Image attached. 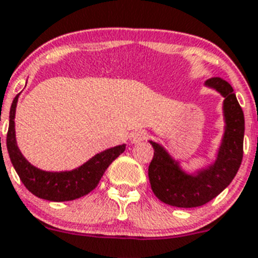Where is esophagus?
Instances as JSON below:
<instances>
[{"mask_svg": "<svg viewBox=\"0 0 258 258\" xmlns=\"http://www.w3.org/2000/svg\"><path fill=\"white\" fill-rule=\"evenodd\" d=\"M148 139V134L145 131H136L132 134L131 136V143L132 144H139L141 141L146 140Z\"/></svg>", "mask_w": 258, "mask_h": 258, "instance_id": "34e87169", "label": "esophagus"}]
</instances>
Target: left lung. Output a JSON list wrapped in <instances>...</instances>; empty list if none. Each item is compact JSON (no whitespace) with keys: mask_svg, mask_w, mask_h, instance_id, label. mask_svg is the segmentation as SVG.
<instances>
[{"mask_svg":"<svg viewBox=\"0 0 258 258\" xmlns=\"http://www.w3.org/2000/svg\"><path fill=\"white\" fill-rule=\"evenodd\" d=\"M224 96V136L214 164L196 174H188L162 145L150 141L154 156L149 165V180L154 195L175 208H197L215 199L237 174L243 158L244 114L229 83L211 78L205 83Z\"/></svg>","mask_w":258,"mask_h":258,"instance_id":"1","label":"left lung"}]
</instances>
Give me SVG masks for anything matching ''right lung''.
Here are the masks:
<instances>
[{"label":"right lung","mask_w":258,"mask_h":258,"mask_svg":"<svg viewBox=\"0 0 258 258\" xmlns=\"http://www.w3.org/2000/svg\"><path fill=\"white\" fill-rule=\"evenodd\" d=\"M19 95L20 94L15 96L10 109L6 145L11 163L24 186L39 199L54 202L80 199L93 191L98 186L100 178L103 177L110 163L123 153L126 145L123 144V145L114 146L96 154L90 160L76 169L66 170V172H45L39 168H35L24 158L16 144L14 119H15Z\"/></svg>","instance_id":"1"}]
</instances>
